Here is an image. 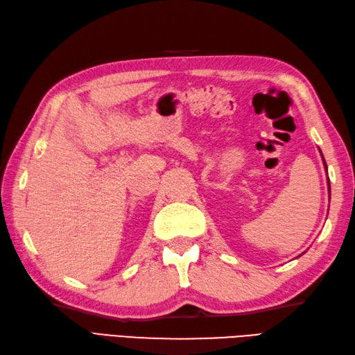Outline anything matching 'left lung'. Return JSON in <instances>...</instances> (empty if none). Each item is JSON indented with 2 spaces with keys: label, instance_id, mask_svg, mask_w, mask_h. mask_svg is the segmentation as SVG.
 Masks as SVG:
<instances>
[{
  "label": "left lung",
  "instance_id": "1",
  "mask_svg": "<svg viewBox=\"0 0 355 355\" xmlns=\"http://www.w3.org/2000/svg\"><path fill=\"white\" fill-rule=\"evenodd\" d=\"M324 167H327V164H324Z\"/></svg>",
  "mask_w": 355,
  "mask_h": 355
}]
</instances>
